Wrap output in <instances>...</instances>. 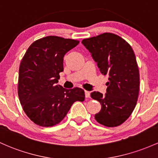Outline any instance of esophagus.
Masks as SVG:
<instances>
[{
	"label": "esophagus",
	"mask_w": 158,
	"mask_h": 158,
	"mask_svg": "<svg viewBox=\"0 0 158 158\" xmlns=\"http://www.w3.org/2000/svg\"><path fill=\"white\" fill-rule=\"evenodd\" d=\"M85 95L86 98H90V96H91V93H90V91H85Z\"/></svg>",
	"instance_id": "1"
}]
</instances>
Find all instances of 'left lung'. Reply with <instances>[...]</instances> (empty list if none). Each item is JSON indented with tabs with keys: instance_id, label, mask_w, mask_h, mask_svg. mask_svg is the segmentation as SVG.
Wrapping results in <instances>:
<instances>
[{
	"instance_id": "8db88e82",
	"label": "left lung",
	"mask_w": 158,
	"mask_h": 158,
	"mask_svg": "<svg viewBox=\"0 0 158 158\" xmlns=\"http://www.w3.org/2000/svg\"><path fill=\"white\" fill-rule=\"evenodd\" d=\"M82 43L100 73L109 76L106 93L91 94L101 104L95 119L106 127L121 125L131 115L138 100L139 73L134 52L124 39L111 33L85 39Z\"/></svg>"
}]
</instances>
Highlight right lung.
<instances>
[{
	"label": "right lung",
	"instance_id": "1",
	"mask_svg": "<svg viewBox=\"0 0 158 158\" xmlns=\"http://www.w3.org/2000/svg\"><path fill=\"white\" fill-rule=\"evenodd\" d=\"M79 41L48 36L29 46L21 61L18 94L27 117L36 124L52 127L64 119L76 101H84V90L57 85L64 70V56Z\"/></svg>",
	"mask_w": 158,
	"mask_h": 158
}]
</instances>
